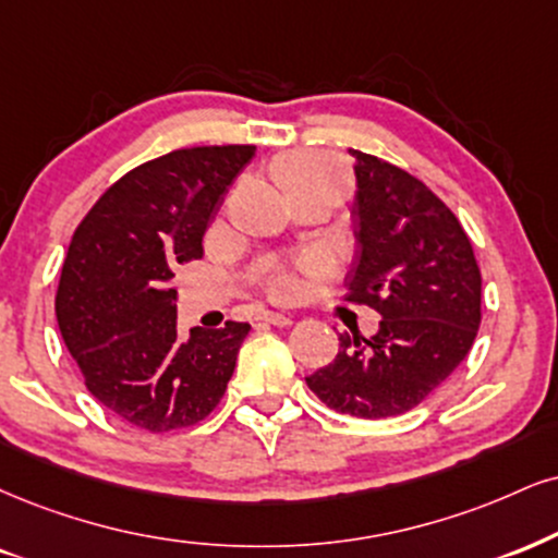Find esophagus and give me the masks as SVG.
Returning <instances> with one entry per match:
<instances>
[{
    "mask_svg": "<svg viewBox=\"0 0 558 558\" xmlns=\"http://www.w3.org/2000/svg\"><path fill=\"white\" fill-rule=\"evenodd\" d=\"M264 323H274V326H292V315L287 313H271V311H264L258 315Z\"/></svg>",
    "mask_w": 558,
    "mask_h": 558,
    "instance_id": "34e87169",
    "label": "esophagus"
}]
</instances>
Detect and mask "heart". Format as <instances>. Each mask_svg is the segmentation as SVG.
<instances>
[{
	"label": "heart",
	"mask_w": 558,
	"mask_h": 558,
	"mask_svg": "<svg viewBox=\"0 0 558 558\" xmlns=\"http://www.w3.org/2000/svg\"><path fill=\"white\" fill-rule=\"evenodd\" d=\"M271 173L290 198L311 189H320V185H341L339 165L313 149H290L279 155L271 165ZM260 287L274 300H292L300 290L298 277L287 264H268L260 274Z\"/></svg>",
	"instance_id": "obj_1"
}]
</instances>
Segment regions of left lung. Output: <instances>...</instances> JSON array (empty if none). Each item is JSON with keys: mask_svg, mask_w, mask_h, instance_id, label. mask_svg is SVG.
I'll list each match as a JSON object with an SVG mask.
<instances>
[{"mask_svg": "<svg viewBox=\"0 0 558 558\" xmlns=\"http://www.w3.org/2000/svg\"><path fill=\"white\" fill-rule=\"evenodd\" d=\"M354 157L356 253L347 300L383 315L380 331L339 336V354L307 388L360 418L411 411L465 360L481 326V271L442 198L396 165Z\"/></svg>", "mask_w": 558, "mask_h": 558, "instance_id": "obj_1", "label": "left lung"}]
</instances>
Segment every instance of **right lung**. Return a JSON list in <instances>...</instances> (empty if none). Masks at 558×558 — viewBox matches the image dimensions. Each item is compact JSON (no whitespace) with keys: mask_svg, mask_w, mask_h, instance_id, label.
I'll return each instance as SVG.
<instances>
[{"mask_svg":"<svg viewBox=\"0 0 558 558\" xmlns=\"http://www.w3.org/2000/svg\"><path fill=\"white\" fill-rule=\"evenodd\" d=\"M253 144L175 149L129 170L74 230L57 320L87 390L123 422L153 432L194 426L217 409L247 323L178 336L175 266L202 238Z\"/></svg>","mask_w":558,"mask_h":558,"instance_id":"1","label":"right lung"}]
</instances>
